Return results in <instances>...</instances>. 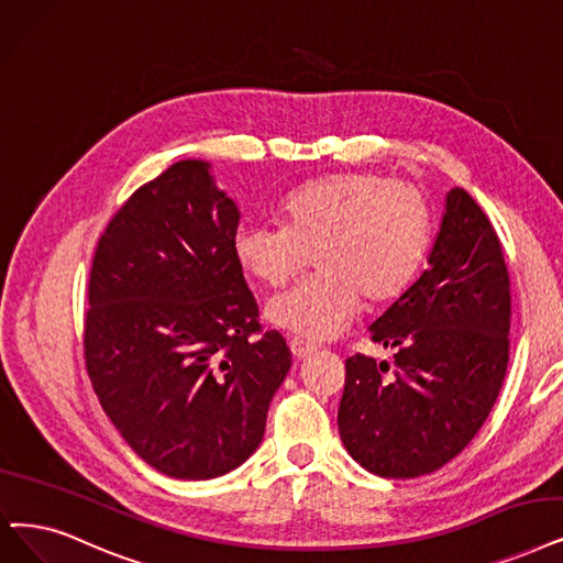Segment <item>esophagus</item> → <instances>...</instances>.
I'll use <instances>...</instances> for the list:
<instances>
[{"label": "esophagus", "instance_id": "obj_1", "mask_svg": "<svg viewBox=\"0 0 563 563\" xmlns=\"http://www.w3.org/2000/svg\"><path fill=\"white\" fill-rule=\"evenodd\" d=\"M288 349H290V353H294L296 357H307V355H311V353H317V344H311V342H305V340H300V336H290L288 340Z\"/></svg>", "mask_w": 563, "mask_h": 563}]
</instances>
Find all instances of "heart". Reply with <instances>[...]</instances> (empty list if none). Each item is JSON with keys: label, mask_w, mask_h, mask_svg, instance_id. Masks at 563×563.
I'll return each mask as SVG.
<instances>
[{"label": "heart", "mask_w": 563, "mask_h": 563, "mask_svg": "<svg viewBox=\"0 0 563 563\" xmlns=\"http://www.w3.org/2000/svg\"><path fill=\"white\" fill-rule=\"evenodd\" d=\"M284 223L242 221L233 256L267 288L307 267L317 275L267 302V319L307 340H330L360 307L397 298L413 279L432 235V208L418 185L353 170L313 179L282 203Z\"/></svg>", "instance_id": "obj_1"}]
</instances>
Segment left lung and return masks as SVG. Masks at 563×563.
Masks as SVG:
<instances>
[{
  "label": "left lung",
  "mask_w": 563,
  "mask_h": 563,
  "mask_svg": "<svg viewBox=\"0 0 563 563\" xmlns=\"http://www.w3.org/2000/svg\"><path fill=\"white\" fill-rule=\"evenodd\" d=\"M369 330L372 342L395 349V367L360 353L346 360L342 443L380 478L432 474L483 427L510 353L501 242L464 189L445 198L430 267Z\"/></svg>",
  "instance_id": "8db88e82"
}]
</instances>
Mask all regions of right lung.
<instances>
[{"label": "right lung", "mask_w": 563, "mask_h": 563, "mask_svg": "<svg viewBox=\"0 0 563 563\" xmlns=\"http://www.w3.org/2000/svg\"><path fill=\"white\" fill-rule=\"evenodd\" d=\"M208 168L173 164L108 221L82 332L106 416L141 460L183 481L229 474L256 451L290 369L233 256L240 212Z\"/></svg>", "instance_id": "add662e5"}]
</instances>
